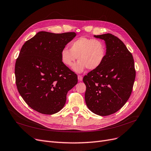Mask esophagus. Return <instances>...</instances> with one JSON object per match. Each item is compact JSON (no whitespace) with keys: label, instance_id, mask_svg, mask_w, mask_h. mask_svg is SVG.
Segmentation results:
<instances>
[{"label":"esophagus","instance_id":"esophagus-1","mask_svg":"<svg viewBox=\"0 0 151 151\" xmlns=\"http://www.w3.org/2000/svg\"><path fill=\"white\" fill-rule=\"evenodd\" d=\"M77 77H78V80H79V81H82V79H83V77H82V76H81V75H78Z\"/></svg>","mask_w":151,"mask_h":151}]
</instances>
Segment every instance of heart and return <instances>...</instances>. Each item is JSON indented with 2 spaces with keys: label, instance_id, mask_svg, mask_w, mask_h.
<instances>
[{
  "label": "heart",
  "instance_id": "b5f03b06",
  "mask_svg": "<svg viewBox=\"0 0 151 151\" xmlns=\"http://www.w3.org/2000/svg\"><path fill=\"white\" fill-rule=\"evenodd\" d=\"M70 50L64 47L61 52L63 63L68 67H72L77 59L79 60L73 66V69L82 72L86 68L95 70L103 64L106 55L105 43L100 40L80 37L69 45Z\"/></svg>",
  "mask_w": 151,
  "mask_h": 151
}]
</instances>
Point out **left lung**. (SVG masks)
<instances>
[{"label":"left lung","mask_w":151,"mask_h":151,"mask_svg":"<svg viewBox=\"0 0 151 151\" xmlns=\"http://www.w3.org/2000/svg\"><path fill=\"white\" fill-rule=\"evenodd\" d=\"M104 40L106 55L100 67L83 78L88 109L100 116L118 111L129 99L136 77L132 54L123 42L110 33L94 35Z\"/></svg>","instance_id":"left-lung-1"}]
</instances>
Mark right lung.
Returning a JSON list of instances; mask_svg holds the SVG:
<instances>
[{"label":"right lung","mask_w":151,"mask_h":151,"mask_svg":"<svg viewBox=\"0 0 151 151\" xmlns=\"http://www.w3.org/2000/svg\"><path fill=\"white\" fill-rule=\"evenodd\" d=\"M74 32H40L27 41L15 66L16 85L27 104L40 113L52 114L64 107L77 76L65 65L61 52Z\"/></svg>","instance_id":"add662e5"}]
</instances>
